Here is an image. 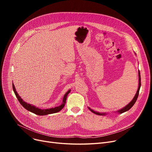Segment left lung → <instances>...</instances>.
<instances>
[{
	"label": "left lung",
	"mask_w": 152,
	"mask_h": 152,
	"mask_svg": "<svg viewBox=\"0 0 152 152\" xmlns=\"http://www.w3.org/2000/svg\"><path fill=\"white\" fill-rule=\"evenodd\" d=\"M140 87H141V76H140V71H139V87H138V89H137V93H136L135 96L134 97V98H133V99L131 101V102L129 103L127 106H126L125 107L123 108L122 109H121V110H118V113H124V112H125L127 111V110H129L130 108H132V106L134 105V103H136V100H137V97H138L139 92H140ZM89 110H91V111L92 112H93L94 113H96V114H97V115H105V113H99V112H94V111H93V110H91V109H90V108H89Z\"/></svg>",
	"instance_id": "obj_1"
}]
</instances>
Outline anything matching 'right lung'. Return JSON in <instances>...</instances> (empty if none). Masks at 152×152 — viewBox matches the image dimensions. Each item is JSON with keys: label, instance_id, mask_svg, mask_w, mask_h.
Wrapping results in <instances>:
<instances>
[{"label": "right lung", "instance_id": "add662e5", "mask_svg": "<svg viewBox=\"0 0 152 152\" xmlns=\"http://www.w3.org/2000/svg\"><path fill=\"white\" fill-rule=\"evenodd\" d=\"M12 89H13L14 92H15L16 98H18V101H19L20 104L23 106V107L27 110H28V111H30V112H31L32 113H35L36 115H45L54 113H57V112L60 111V110L64 107V106H65V103H66L67 96H68V94L69 93H70V89L65 94V96H64V98H63V103H62V104L60 106H59V107H54V108H50V109L43 110V109H39L38 108L35 107V106L30 104L28 103H26V102H23V99L20 98V96L18 95V93H17L16 91L15 86H14L13 84H12Z\"/></svg>", "mask_w": 152, "mask_h": 152}]
</instances>
